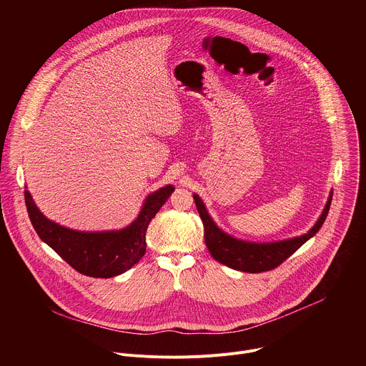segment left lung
Listing matches in <instances>:
<instances>
[{
	"instance_id": "1",
	"label": "left lung",
	"mask_w": 366,
	"mask_h": 366,
	"mask_svg": "<svg viewBox=\"0 0 366 366\" xmlns=\"http://www.w3.org/2000/svg\"><path fill=\"white\" fill-rule=\"evenodd\" d=\"M332 197H333V192H330L329 195V199L325 205V210L320 219L305 234L287 239V240L269 242V243H254V242L239 240L224 233L222 229L216 226L210 214H208L204 202L197 194H194V201L197 205V210L199 213V217L202 220L205 244L217 262L236 271L259 274V272L271 271L280 267L285 259H288L295 250H298L308 239H311L320 230L330 210Z\"/></svg>"
}]
</instances>
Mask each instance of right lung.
<instances>
[{
    "instance_id": "add662e5",
    "label": "right lung",
    "mask_w": 366,
    "mask_h": 366,
    "mask_svg": "<svg viewBox=\"0 0 366 366\" xmlns=\"http://www.w3.org/2000/svg\"><path fill=\"white\" fill-rule=\"evenodd\" d=\"M174 189L167 185L147 195L137 219L130 226L112 232H78L59 226L40 213L27 189L24 199L36 233L65 262L86 277L113 278L129 271L143 257L147 226Z\"/></svg>"
}]
</instances>
